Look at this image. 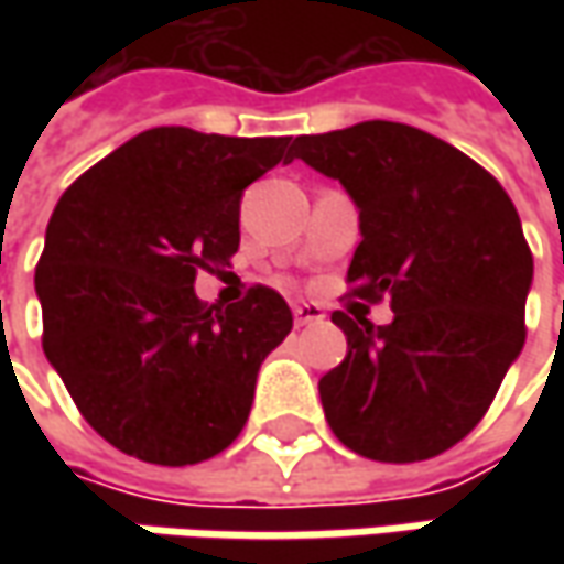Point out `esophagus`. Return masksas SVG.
I'll list each match as a JSON object with an SVG mask.
<instances>
[{
	"instance_id": "esophagus-1",
	"label": "esophagus",
	"mask_w": 564,
	"mask_h": 564,
	"mask_svg": "<svg viewBox=\"0 0 564 564\" xmlns=\"http://www.w3.org/2000/svg\"><path fill=\"white\" fill-rule=\"evenodd\" d=\"M292 311H294V326H311V323L326 319L323 307H319V304H311V301H301V304H294Z\"/></svg>"
}]
</instances>
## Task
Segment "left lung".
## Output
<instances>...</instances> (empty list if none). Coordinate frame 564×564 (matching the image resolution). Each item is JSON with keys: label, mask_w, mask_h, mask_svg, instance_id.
<instances>
[{"label": "left lung", "mask_w": 564, "mask_h": 564, "mask_svg": "<svg viewBox=\"0 0 564 564\" xmlns=\"http://www.w3.org/2000/svg\"><path fill=\"white\" fill-rule=\"evenodd\" d=\"M292 160L355 197L364 238L345 282L395 314H333L348 355L319 379L326 421L364 458H436L484 421L524 348L533 253L518 209L484 165L399 121L294 138Z\"/></svg>", "instance_id": "left-lung-1"}]
</instances>
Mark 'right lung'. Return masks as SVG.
<instances>
[{
    "label": "right lung",
    "mask_w": 564,
    "mask_h": 564,
    "mask_svg": "<svg viewBox=\"0 0 564 564\" xmlns=\"http://www.w3.org/2000/svg\"><path fill=\"white\" fill-rule=\"evenodd\" d=\"M285 147L150 128L58 197L33 275L43 351L84 421L124 455L197 465L245 430L292 311L267 285L206 307L194 279L228 267L241 194L289 163Z\"/></svg>",
    "instance_id": "add662e5"
}]
</instances>
